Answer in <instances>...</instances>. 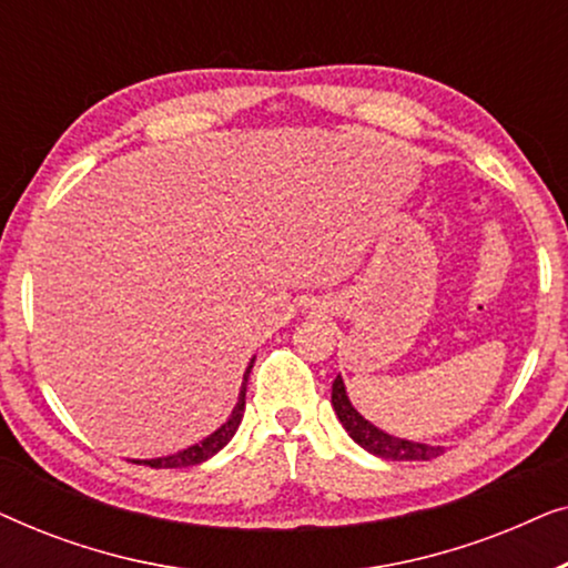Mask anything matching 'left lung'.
<instances>
[{
	"label": "left lung",
	"instance_id": "obj_1",
	"mask_svg": "<svg viewBox=\"0 0 568 568\" xmlns=\"http://www.w3.org/2000/svg\"><path fill=\"white\" fill-rule=\"evenodd\" d=\"M331 403H333V410H336L338 422L344 424V429L348 432V437L372 455L385 457V460H432V457H437L442 453V447H429V445H418V442L390 437V434L379 432L377 426H372L367 418L359 416V410L352 406L341 375L333 379Z\"/></svg>",
	"mask_w": 568,
	"mask_h": 568
}]
</instances>
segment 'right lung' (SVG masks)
I'll list each match as a JSON object with an SVG mask.
<instances>
[{
    "instance_id": "obj_1",
    "label": "right lung",
    "mask_w": 568,
    "mask_h": 568,
    "mask_svg": "<svg viewBox=\"0 0 568 568\" xmlns=\"http://www.w3.org/2000/svg\"><path fill=\"white\" fill-rule=\"evenodd\" d=\"M255 362V359H253ZM253 362L247 364V372H245V383H243V390H240V400L235 410H232V416L227 418V424H222L220 429L214 434H209L204 442H199V445H193L189 449H183V453L178 455H168V457H154V460H134V463H144L150 465V468H191V465H199L209 460V457L220 453V449L227 445V442L235 437L237 426H240V418H243V410H245V390H247V377H251V369H253Z\"/></svg>"
}]
</instances>
